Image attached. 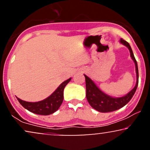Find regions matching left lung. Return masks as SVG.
<instances>
[{
    "label": "left lung",
    "instance_id": "1",
    "mask_svg": "<svg viewBox=\"0 0 150 150\" xmlns=\"http://www.w3.org/2000/svg\"><path fill=\"white\" fill-rule=\"evenodd\" d=\"M120 42L128 48L129 52H130L131 58L134 60L135 67H136V83L134 88L126 95L121 97H113L101 91L91 79L84 74L85 78H86L87 100L92 108L101 112H112L122 108L132 99L136 92V89H137L138 85V69L137 62H136L134 53H133L132 48L128 42L122 38L120 39Z\"/></svg>",
    "mask_w": 150,
    "mask_h": 150
}]
</instances>
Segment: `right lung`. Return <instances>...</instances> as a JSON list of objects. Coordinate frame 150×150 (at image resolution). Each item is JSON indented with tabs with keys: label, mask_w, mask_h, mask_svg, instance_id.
<instances>
[{
	"label": "right lung",
	"mask_w": 150,
	"mask_h": 150,
	"mask_svg": "<svg viewBox=\"0 0 150 150\" xmlns=\"http://www.w3.org/2000/svg\"><path fill=\"white\" fill-rule=\"evenodd\" d=\"M71 79V78H69L62 82L51 95L42 101L29 102L21 100L18 97H16V99L23 108L30 112L41 115H49L55 112L60 108L64 99V88Z\"/></svg>",
	"instance_id": "right-lung-1"
}]
</instances>
